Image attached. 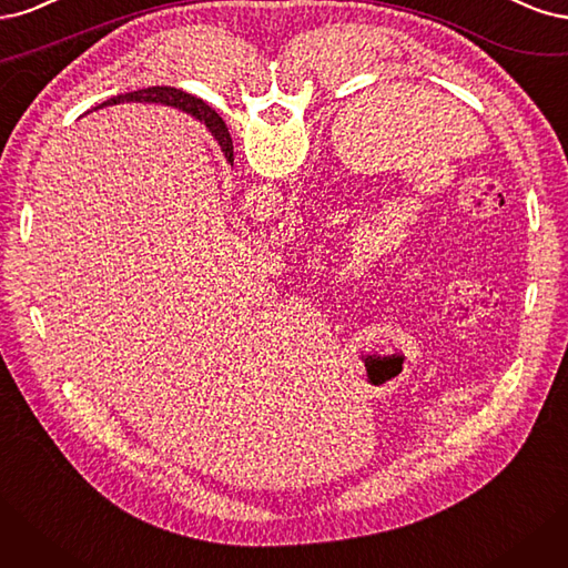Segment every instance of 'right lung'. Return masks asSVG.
I'll return each mask as SVG.
<instances>
[{"label":"right lung","instance_id":"right-lung-1","mask_svg":"<svg viewBox=\"0 0 568 568\" xmlns=\"http://www.w3.org/2000/svg\"><path fill=\"white\" fill-rule=\"evenodd\" d=\"M124 101L174 105V108H181V111L191 113L195 120H200V124L207 126V130L212 132V136L216 139V143L222 145V153L226 155V160L233 164V141H231V134H229V130H226L224 120L219 118L207 103H203L200 99L186 94V91L174 89V87H149V89L130 91V94H120V97L111 99L108 103H124ZM103 105H105V103H103Z\"/></svg>","mask_w":568,"mask_h":568}]
</instances>
